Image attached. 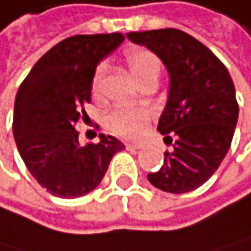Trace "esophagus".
I'll return each mask as SVG.
<instances>
[{
    "label": "esophagus",
    "mask_w": 251,
    "mask_h": 251,
    "mask_svg": "<svg viewBox=\"0 0 251 251\" xmlns=\"http://www.w3.org/2000/svg\"><path fill=\"white\" fill-rule=\"evenodd\" d=\"M125 145H126V148H131V150H140V148H142V145H140V144H125Z\"/></svg>",
    "instance_id": "esophagus-1"
}]
</instances>
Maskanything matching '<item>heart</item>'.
I'll list each match as a JSON object with an SVG mask.
<instances>
[{
    "label": "heart",
    "mask_w": 251,
    "mask_h": 251,
    "mask_svg": "<svg viewBox=\"0 0 251 251\" xmlns=\"http://www.w3.org/2000/svg\"><path fill=\"white\" fill-rule=\"evenodd\" d=\"M126 62L139 82L150 78H157L162 67L161 59L151 50L147 48H134L128 51ZM104 70H106V64L101 62L97 65L94 75H92L90 89H92V95L95 98L100 95V87H101V81H103ZM150 119H151V111L147 106L120 104L107 112V115L104 117V126L109 132H112V134L119 137L136 139L145 131Z\"/></svg>",
    "instance_id": "b5f03b06"
}]
</instances>
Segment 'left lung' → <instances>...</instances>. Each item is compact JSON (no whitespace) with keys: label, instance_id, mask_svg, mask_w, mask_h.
Returning <instances> with one entry per match:
<instances>
[{"label":"left lung","instance_id":"1","mask_svg":"<svg viewBox=\"0 0 251 251\" xmlns=\"http://www.w3.org/2000/svg\"><path fill=\"white\" fill-rule=\"evenodd\" d=\"M128 39L159 56L170 73L157 129L175 144L148 181L164 192H191L212 176L231 145L239 115L233 79L222 60L184 31L128 32Z\"/></svg>","mask_w":251,"mask_h":251}]
</instances>
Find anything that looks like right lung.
Wrapping results in <instances>:
<instances>
[{
    "label": "right lung",
    "mask_w": 251,
    "mask_h": 251,
    "mask_svg": "<svg viewBox=\"0 0 251 251\" xmlns=\"http://www.w3.org/2000/svg\"><path fill=\"white\" fill-rule=\"evenodd\" d=\"M125 40L120 32L73 35L43 54L22 82L14 107L20 156L51 195L76 199L101 183L112 156L125 148L115 137L79 144L75 129L86 122L90 82L98 62Z\"/></svg>",
    "instance_id": "1"
}]
</instances>
